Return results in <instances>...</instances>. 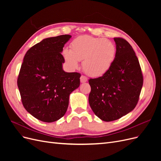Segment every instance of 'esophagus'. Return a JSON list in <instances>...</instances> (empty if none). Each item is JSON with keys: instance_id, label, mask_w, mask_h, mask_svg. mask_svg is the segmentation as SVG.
<instances>
[{"instance_id": "1", "label": "esophagus", "mask_w": 161, "mask_h": 161, "mask_svg": "<svg viewBox=\"0 0 161 161\" xmlns=\"http://www.w3.org/2000/svg\"><path fill=\"white\" fill-rule=\"evenodd\" d=\"M80 80L81 82H85L87 81V80H88V79H87V78L85 76L82 75L80 78Z\"/></svg>"}]
</instances>
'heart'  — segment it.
Listing matches in <instances>:
<instances>
[{
    "label": "heart",
    "mask_w": 161,
    "mask_h": 161,
    "mask_svg": "<svg viewBox=\"0 0 161 161\" xmlns=\"http://www.w3.org/2000/svg\"><path fill=\"white\" fill-rule=\"evenodd\" d=\"M70 47V50L64 48L62 52L67 65L75 69L82 60V69L91 76L106 74L115 59L116 47L108 39L80 36L72 41Z\"/></svg>",
    "instance_id": "1"
}]
</instances>
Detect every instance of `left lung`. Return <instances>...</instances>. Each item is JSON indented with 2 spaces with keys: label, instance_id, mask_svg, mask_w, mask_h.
I'll use <instances>...</instances> for the list:
<instances>
[{
  "label": "left lung",
  "instance_id": "left-lung-1",
  "mask_svg": "<svg viewBox=\"0 0 161 161\" xmlns=\"http://www.w3.org/2000/svg\"><path fill=\"white\" fill-rule=\"evenodd\" d=\"M116 56L109 70L89 80V102L94 114L105 121L121 118L137 105L143 75L132 47L124 39L114 37Z\"/></svg>",
  "mask_w": 161,
  "mask_h": 161
}]
</instances>
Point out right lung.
Instances as JSON below:
<instances>
[{"label":"right lung","instance_id":"right-lung-1","mask_svg":"<svg viewBox=\"0 0 161 161\" xmlns=\"http://www.w3.org/2000/svg\"><path fill=\"white\" fill-rule=\"evenodd\" d=\"M70 37H49L34 45L26 52L19 71L17 86L23 105L44 122L64 115L70 94L80 85V73L62 70L64 60L61 52Z\"/></svg>","mask_w":161,"mask_h":161}]
</instances>
